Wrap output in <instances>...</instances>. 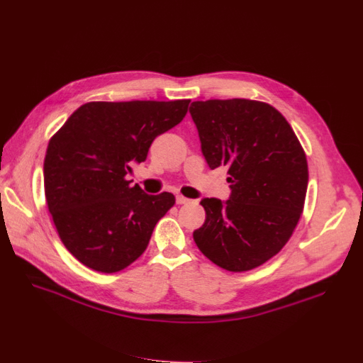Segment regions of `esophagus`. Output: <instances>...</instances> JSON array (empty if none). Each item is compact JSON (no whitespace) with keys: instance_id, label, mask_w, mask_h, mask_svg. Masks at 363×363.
Wrapping results in <instances>:
<instances>
[{"instance_id":"esophagus-1","label":"esophagus","mask_w":363,"mask_h":363,"mask_svg":"<svg viewBox=\"0 0 363 363\" xmlns=\"http://www.w3.org/2000/svg\"><path fill=\"white\" fill-rule=\"evenodd\" d=\"M191 203L189 199H185L184 196H177V204H188Z\"/></svg>"}]
</instances>
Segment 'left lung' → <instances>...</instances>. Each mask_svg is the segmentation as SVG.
<instances>
[{
	"label": "left lung",
	"instance_id": "left-lung-1",
	"mask_svg": "<svg viewBox=\"0 0 363 363\" xmlns=\"http://www.w3.org/2000/svg\"><path fill=\"white\" fill-rule=\"evenodd\" d=\"M189 113L210 169L228 166L230 197L203 199L199 250L228 272H248L291 239L303 211L308 163L286 118L250 99L197 101Z\"/></svg>",
	"mask_w": 363,
	"mask_h": 363
}]
</instances>
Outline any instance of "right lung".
<instances>
[{"instance_id": "add662e5", "label": "right lung", "mask_w": 363, "mask_h": 363, "mask_svg": "<svg viewBox=\"0 0 363 363\" xmlns=\"http://www.w3.org/2000/svg\"><path fill=\"white\" fill-rule=\"evenodd\" d=\"M189 102H89L50 140L48 210L62 244L86 267L116 273L146 251L175 197L149 196L125 177L146 160L157 135L181 123Z\"/></svg>"}]
</instances>
